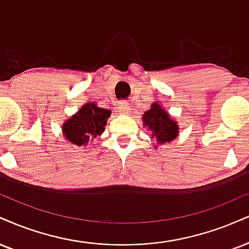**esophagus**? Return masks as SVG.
Here are the masks:
<instances>
[{"mask_svg":"<svg viewBox=\"0 0 249 249\" xmlns=\"http://www.w3.org/2000/svg\"><path fill=\"white\" fill-rule=\"evenodd\" d=\"M119 111H121L122 115H127L128 111H130V107H128L127 104L122 103V106L119 107Z\"/></svg>","mask_w":249,"mask_h":249,"instance_id":"1","label":"esophagus"}]
</instances>
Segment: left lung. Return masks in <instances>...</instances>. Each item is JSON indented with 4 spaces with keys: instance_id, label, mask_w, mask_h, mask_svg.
Returning <instances> with one entry per match:
<instances>
[{
    "instance_id": "8db88e82",
    "label": "left lung",
    "mask_w": 249,
    "mask_h": 249,
    "mask_svg": "<svg viewBox=\"0 0 249 249\" xmlns=\"http://www.w3.org/2000/svg\"><path fill=\"white\" fill-rule=\"evenodd\" d=\"M142 122L152 132V138L159 142H170L178 136V125L160 107H152L142 116Z\"/></svg>"
}]
</instances>
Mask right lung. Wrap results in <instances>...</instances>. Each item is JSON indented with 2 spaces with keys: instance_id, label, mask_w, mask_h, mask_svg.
I'll use <instances>...</instances> for the list:
<instances>
[{
  "instance_id": "obj_1",
  "label": "right lung",
  "mask_w": 249,
  "mask_h": 249,
  "mask_svg": "<svg viewBox=\"0 0 249 249\" xmlns=\"http://www.w3.org/2000/svg\"><path fill=\"white\" fill-rule=\"evenodd\" d=\"M109 116V110L96 107H86L66 124L65 136L74 145L86 146L101 136Z\"/></svg>"
}]
</instances>
